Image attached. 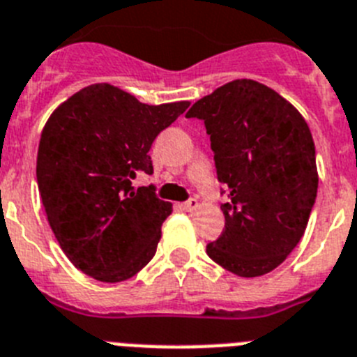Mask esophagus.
Returning a JSON list of instances; mask_svg holds the SVG:
<instances>
[{
    "instance_id": "1",
    "label": "esophagus",
    "mask_w": 357,
    "mask_h": 357,
    "mask_svg": "<svg viewBox=\"0 0 357 357\" xmlns=\"http://www.w3.org/2000/svg\"><path fill=\"white\" fill-rule=\"evenodd\" d=\"M197 206H199V201L196 199V197H190V199H187L185 203H181V208L187 210V212H192V210H196Z\"/></svg>"
}]
</instances>
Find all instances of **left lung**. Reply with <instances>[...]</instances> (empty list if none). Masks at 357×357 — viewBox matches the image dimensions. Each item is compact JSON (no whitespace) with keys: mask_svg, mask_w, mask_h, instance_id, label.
I'll list each match as a JSON object with an SVG mask.
<instances>
[{"mask_svg":"<svg viewBox=\"0 0 357 357\" xmlns=\"http://www.w3.org/2000/svg\"><path fill=\"white\" fill-rule=\"evenodd\" d=\"M203 120L221 183L225 230L206 244L238 277L280 266L300 243L318 192L314 142L293 105L250 79L228 82L192 105Z\"/></svg>","mask_w":357,"mask_h":357,"instance_id":"obj_1","label":"left lung"}]
</instances>
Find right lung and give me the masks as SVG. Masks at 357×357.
Instances as JSON below:
<instances>
[{
  "mask_svg": "<svg viewBox=\"0 0 357 357\" xmlns=\"http://www.w3.org/2000/svg\"><path fill=\"white\" fill-rule=\"evenodd\" d=\"M188 102L147 105L111 84L80 89L52 113L37 153V185L68 259L100 282H122L151 262L172 204L156 187L151 145Z\"/></svg>",
  "mask_w": 357,
  "mask_h": 357,
  "instance_id": "right-lung-1",
  "label": "right lung"
}]
</instances>
